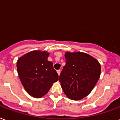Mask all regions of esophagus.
<instances>
[{"mask_svg": "<svg viewBox=\"0 0 120 120\" xmlns=\"http://www.w3.org/2000/svg\"><path fill=\"white\" fill-rule=\"evenodd\" d=\"M57 74H58V75H60V70H57Z\"/></svg>", "mask_w": 120, "mask_h": 120, "instance_id": "34e87169", "label": "esophagus"}]
</instances>
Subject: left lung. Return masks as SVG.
<instances>
[{"mask_svg": "<svg viewBox=\"0 0 120 120\" xmlns=\"http://www.w3.org/2000/svg\"><path fill=\"white\" fill-rule=\"evenodd\" d=\"M65 65L59 81L68 98L77 101L90 94L101 75V65L93 56L83 52L65 53Z\"/></svg>", "mask_w": 120, "mask_h": 120, "instance_id": "left-lung-1", "label": "left lung"}]
</instances>
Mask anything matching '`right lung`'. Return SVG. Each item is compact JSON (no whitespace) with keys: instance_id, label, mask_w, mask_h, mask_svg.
Here are the masks:
<instances>
[{"instance_id":"obj_1","label":"right lung","mask_w":120,"mask_h":120,"mask_svg":"<svg viewBox=\"0 0 120 120\" xmlns=\"http://www.w3.org/2000/svg\"><path fill=\"white\" fill-rule=\"evenodd\" d=\"M46 51L34 50L18 58L17 73L25 90L30 96L40 98L46 95L58 75L52 62L48 60Z\"/></svg>"}]
</instances>
